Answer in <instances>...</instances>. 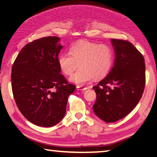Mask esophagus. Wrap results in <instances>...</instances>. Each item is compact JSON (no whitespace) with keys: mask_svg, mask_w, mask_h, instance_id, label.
<instances>
[{"mask_svg":"<svg viewBox=\"0 0 157 157\" xmlns=\"http://www.w3.org/2000/svg\"><path fill=\"white\" fill-rule=\"evenodd\" d=\"M87 88H88L87 87H84L83 86H77V89L78 90H86Z\"/></svg>","mask_w":157,"mask_h":157,"instance_id":"esophagus-1","label":"esophagus"}]
</instances>
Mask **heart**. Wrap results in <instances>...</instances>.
I'll list each match as a JSON object with an SVG mask.
<instances>
[{"label":"heart","instance_id":"b5f03b06","mask_svg":"<svg viewBox=\"0 0 157 157\" xmlns=\"http://www.w3.org/2000/svg\"><path fill=\"white\" fill-rule=\"evenodd\" d=\"M113 60L112 48L107 44H100L88 40H81L71 46L69 52L58 57V62L61 72L71 75L80 68L70 80L77 84H84L94 78H103L110 71Z\"/></svg>","mask_w":157,"mask_h":157}]
</instances>
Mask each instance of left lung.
I'll return each instance as SVG.
<instances>
[{
  "label": "left lung",
  "instance_id": "1",
  "mask_svg": "<svg viewBox=\"0 0 157 157\" xmlns=\"http://www.w3.org/2000/svg\"><path fill=\"white\" fill-rule=\"evenodd\" d=\"M115 53L111 71L93 87L94 113L107 123L128 115L140 101L145 84V59L131 42L111 39Z\"/></svg>",
  "mask_w": 157,
  "mask_h": 157
}]
</instances>
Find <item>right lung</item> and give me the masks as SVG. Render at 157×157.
Here are the masks:
<instances>
[{"mask_svg":"<svg viewBox=\"0 0 157 157\" xmlns=\"http://www.w3.org/2000/svg\"><path fill=\"white\" fill-rule=\"evenodd\" d=\"M59 40V37L48 36L29 42L12 65V88L16 105L28 121L39 126L51 127L61 121L68 97L76 88L60 74L58 59L63 46Z\"/></svg>","mask_w":157,"mask_h":157,"instance_id":"right-lung-1","label":"right lung"}]
</instances>
